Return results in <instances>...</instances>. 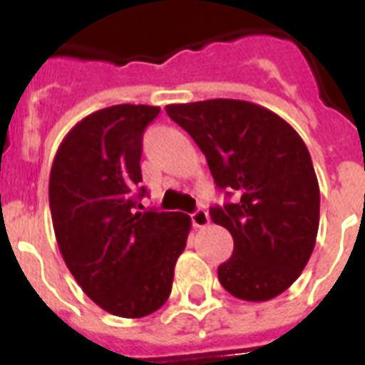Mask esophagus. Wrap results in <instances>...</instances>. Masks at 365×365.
I'll return each instance as SVG.
<instances>
[{"label":"esophagus","mask_w":365,"mask_h":365,"mask_svg":"<svg viewBox=\"0 0 365 365\" xmlns=\"http://www.w3.org/2000/svg\"><path fill=\"white\" fill-rule=\"evenodd\" d=\"M190 217H192V225L195 228H205L206 225L210 222V215H208V212L206 210H202V208H199V210L193 212Z\"/></svg>","instance_id":"1"}]
</instances>
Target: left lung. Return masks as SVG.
<instances>
[{
  "mask_svg": "<svg viewBox=\"0 0 365 365\" xmlns=\"http://www.w3.org/2000/svg\"><path fill=\"white\" fill-rule=\"evenodd\" d=\"M205 153L214 182L232 201L210 217L234 240L221 285L245 302L287 291L307 265L320 222V188L307 146L282 117L245 100L166 106Z\"/></svg>",
  "mask_w": 365,
  "mask_h": 365,
  "instance_id": "left-lung-1",
  "label": "left lung"
}]
</instances>
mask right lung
<instances>
[{
    "instance_id": "obj_1",
    "label": "right lung",
    "mask_w": 365,
    "mask_h": 365,
    "mask_svg": "<svg viewBox=\"0 0 365 365\" xmlns=\"http://www.w3.org/2000/svg\"><path fill=\"white\" fill-rule=\"evenodd\" d=\"M159 113L143 104L91 113L67 133L51 168V215L67 269L120 318L163 307L192 227L180 212H135L146 195L138 186L143 135Z\"/></svg>"
}]
</instances>
